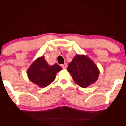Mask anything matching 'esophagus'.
<instances>
[{"label": "esophagus", "instance_id": "esophagus-1", "mask_svg": "<svg viewBox=\"0 0 126 126\" xmlns=\"http://www.w3.org/2000/svg\"><path fill=\"white\" fill-rule=\"evenodd\" d=\"M62 68H63V69H66V68H67V64H62Z\"/></svg>", "mask_w": 126, "mask_h": 126}]
</instances>
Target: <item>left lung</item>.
Instances as JSON below:
<instances>
[{"instance_id":"obj_1","label":"left lung","mask_w":126,"mask_h":126,"mask_svg":"<svg viewBox=\"0 0 126 126\" xmlns=\"http://www.w3.org/2000/svg\"><path fill=\"white\" fill-rule=\"evenodd\" d=\"M67 70L76 83L83 88L94 83L99 76L96 64L85 55H76L68 64Z\"/></svg>"}]
</instances>
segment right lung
Wrapping results in <instances>:
<instances>
[{
  "label": "right lung",
  "mask_w": 126,
  "mask_h": 126,
  "mask_svg": "<svg viewBox=\"0 0 126 126\" xmlns=\"http://www.w3.org/2000/svg\"><path fill=\"white\" fill-rule=\"evenodd\" d=\"M62 68L58 64L50 66L43 56L34 61L28 69L27 74L30 80L40 87H46L55 79L56 73Z\"/></svg>",
  "instance_id": "add662e5"
}]
</instances>
